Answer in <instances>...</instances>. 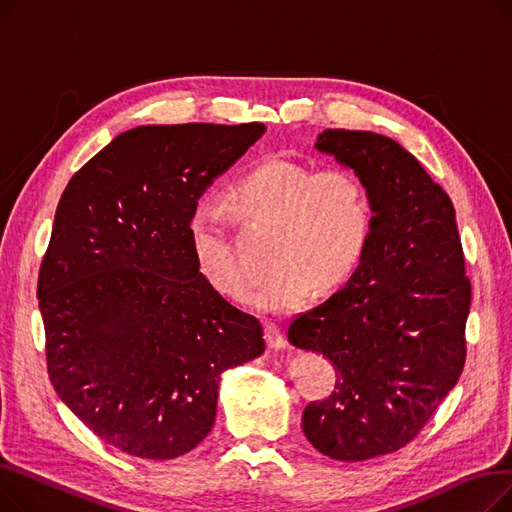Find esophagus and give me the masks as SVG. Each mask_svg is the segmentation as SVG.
Listing matches in <instances>:
<instances>
[{"label":"esophagus","mask_w":512,"mask_h":512,"mask_svg":"<svg viewBox=\"0 0 512 512\" xmlns=\"http://www.w3.org/2000/svg\"><path fill=\"white\" fill-rule=\"evenodd\" d=\"M265 340H267V346H270L272 351H280V348L286 346V338H284V334L280 332V328L276 324L265 326Z\"/></svg>","instance_id":"obj_1"}]
</instances>
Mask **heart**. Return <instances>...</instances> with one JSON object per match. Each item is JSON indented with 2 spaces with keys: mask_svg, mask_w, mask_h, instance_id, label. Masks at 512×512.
Returning a JSON list of instances; mask_svg holds the SVG:
<instances>
[{
  "mask_svg": "<svg viewBox=\"0 0 512 512\" xmlns=\"http://www.w3.org/2000/svg\"><path fill=\"white\" fill-rule=\"evenodd\" d=\"M230 199L257 224H276L274 272L251 294L267 313L301 309L319 286L328 292L351 278L373 234V199L367 182L351 168L315 170L286 157L265 159L230 186ZM191 247L207 282L230 299H242L249 270L242 263L220 207L201 203L191 222Z\"/></svg>",
  "mask_w": 512,
  "mask_h": 512,
  "instance_id": "heart-1",
  "label": "heart"
}]
</instances>
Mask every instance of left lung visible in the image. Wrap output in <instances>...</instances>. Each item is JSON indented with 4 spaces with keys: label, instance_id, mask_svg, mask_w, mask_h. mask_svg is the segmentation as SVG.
<instances>
[{
    "label": "left lung",
    "instance_id": "8db88e82",
    "mask_svg": "<svg viewBox=\"0 0 512 512\" xmlns=\"http://www.w3.org/2000/svg\"><path fill=\"white\" fill-rule=\"evenodd\" d=\"M315 147L367 182L373 234L348 284L294 317L288 340L336 367L334 392L303 411L307 440L365 461L407 446L459 382L471 282L452 201L407 149L342 128Z\"/></svg>",
    "mask_w": 512,
    "mask_h": 512
}]
</instances>
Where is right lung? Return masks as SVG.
<instances>
[{
	"instance_id": "1",
	"label": "right lung",
	"mask_w": 512,
	"mask_h": 512,
	"mask_svg": "<svg viewBox=\"0 0 512 512\" xmlns=\"http://www.w3.org/2000/svg\"><path fill=\"white\" fill-rule=\"evenodd\" d=\"M259 122L126 130L68 182L37 299L51 386L95 436L168 461L213 427L222 371L265 351L259 319L201 274L188 222Z\"/></svg>"
}]
</instances>
